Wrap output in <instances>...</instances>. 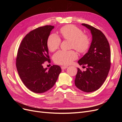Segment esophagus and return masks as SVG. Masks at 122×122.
Wrapping results in <instances>:
<instances>
[{
  "instance_id": "34e87169",
  "label": "esophagus",
  "mask_w": 122,
  "mask_h": 122,
  "mask_svg": "<svg viewBox=\"0 0 122 122\" xmlns=\"http://www.w3.org/2000/svg\"><path fill=\"white\" fill-rule=\"evenodd\" d=\"M68 68L67 66H61V68L62 70H65L66 69H67Z\"/></svg>"
}]
</instances>
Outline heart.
Segmentation results:
<instances>
[{"instance_id":"obj_1","label":"heart","mask_w":122,"mask_h":122,"mask_svg":"<svg viewBox=\"0 0 122 122\" xmlns=\"http://www.w3.org/2000/svg\"><path fill=\"white\" fill-rule=\"evenodd\" d=\"M61 37L66 40L71 42V48H74L78 52L85 53L90 45L88 36L83 34L82 30L73 25H67L61 27L60 30ZM61 40L56 35L52 34L47 40V46L51 52L56 50L60 46ZM77 57V53L74 50H60L53 56L55 63L59 65H68Z\"/></svg>"}]
</instances>
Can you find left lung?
<instances>
[{
	"label": "left lung",
	"instance_id": "obj_1",
	"mask_svg": "<svg viewBox=\"0 0 122 122\" xmlns=\"http://www.w3.org/2000/svg\"><path fill=\"white\" fill-rule=\"evenodd\" d=\"M92 41L88 52L78 61L79 65L87 66L86 71L78 68L75 84L79 90L90 93L97 91L104 82L110 68V49L105 35L99 29L86 24Z\"/></svg>",
	"mask_w": 122,
	"mask_h": 122
}]
</instances>
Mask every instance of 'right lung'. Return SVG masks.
<instances>
[{"label": "right lung", "instance_id": "obj_1", "mask_svg": "<svg viewBox=\"0 0 122 122\" xmlns=\"http://www.w3.org/2000/svg\"><path fill=\"white\" fill-rule=\"evenodd\" d=\"M54 26L46 25L29 32L20 44L16 58V67L21 80L29 90L43 93L52 88L61 68L53 65L48 69L43 64L49 62L47 40Z\"/></svg>", "mask_w": 122, "mask_h": 122}]
</instances>
